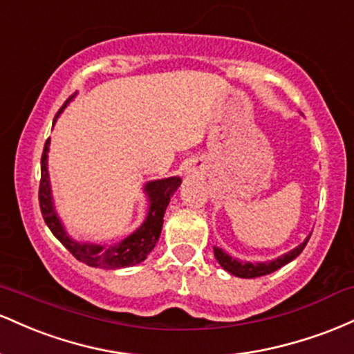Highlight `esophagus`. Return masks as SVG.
Here are the masks:
<instances>
[{
	"label": "esophagus",
	"instance_id": "obj_1",
	"mask_svg": "<svg viewBox=\"0 0 354 354\" xmlns=\"http://www.w3.org/2000/svg\"><path fill=\"white\" fill-rule=\"evenodd\" d=\"M187 174H189V176H196V174H197V169H196V167L190 165L189 169H187Z\"/></svg>",
	"mask_w": 354,
	"mask_h": 354
}]
</instances>
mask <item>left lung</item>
<instances>
[{
	"instance_id": "1",
	"label": "left lung",
	"mask_w": 354,
	"mask_h": 354,
	"mask_svg": "<svg viewBox=\"0 0 354 354\" xmlns=\"http://www.w3.org/2000/svg\"><path fill=\"white\" fill-rule=\"evenodd\" d=\"M308 241H309V236L306 237L299 245H296L295 249H291L289 252H286L283 256L276 257V259H271V261H257V263L241 261L230 256V254L225 252L224 249L217 248V245H214V256H216L217 263L221 264V268L225 269L229 274L242 277V279H252V277L271 274L274 271H277L279 268H283V266H286L288 263H291V261H295L296 257L303 252V249L306 248V244H308Z\"/></svg>"
}]
</instances>
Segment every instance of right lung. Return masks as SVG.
Returning <instances> with one entry per match:
<instances>
[{
  "label": "right lung",
  "mask_w": 354,
  "mask_h": 354,
  "mask_svg": "<svg viewBox=\"0 0 354 354\" xmlns=\"http://www.w3.org/2000/svg\"><path fill=\"white\" fill-rule=\"evenodd\" d=\"M73 100L70 97L66 100L63 109ZM59 110V113L63 112ZM55 118V122H57ZM53 122V124H55ZM48 152H50V138L45 142L41 156V182H39V209H41L43 219L48 225L53 236L65 245L68 251L77 257L78 261L85 263L91 268L100 269H120L130 268V266L140 264L147 259L152 249L156 248L158 237L162 232V224H164V214L167 205H169L170 197L176 194V190L180 187L182 178L178 176L158 178V180H149L144 185V194L149 201L147 205L145 219L133 230L130 236L115 244H95L90 241H78L71 237L66 230L63 221L59 219L53 202V194H51V182L48 172Z\"/></svg>",
  "instance_id": "obj_1"
}]
</instances>
